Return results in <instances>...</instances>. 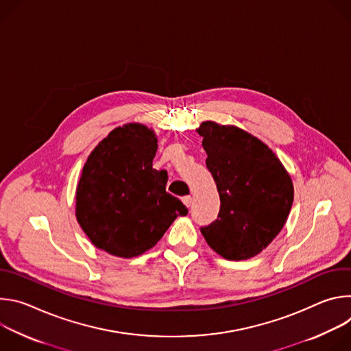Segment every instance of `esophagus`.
<instances>
[{"label":"esophagus","mask_w":351,"mask_h":351,"mask_svg":"<svg viewBox=\"0 0 351 351\" xmlns=\"http://www.w3.org/2000/svg\"><path fill=\"white\" fill-rule=\"evenodd\" d=\"M182 202H183V204L189 208V207L191 206V203H193V199H191L190 195H184V197H182Z\"/></svg>","instance_id":"1"}]
</instances>
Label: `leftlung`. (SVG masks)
I'll return each mask as SVG.
<instances>
[{
  "label": "left lung",
  "mask_w": 351,
  "mask_h": 351,
  "mask_svg": "<svg viewBox=\"0 0 351 351\" xmlns=\"http://www.w3.org/2000/svg\"><path fill=\"white\" fill-rule=\"evenodd\" d=\"M197 133L221 198L218 218L202 233L226 260L256 257L286 223L294 197L291 178L265 143L237 126L207 121Z\"/></svg>",
  "instance_id": "left-lung-1"
}]
</instances>
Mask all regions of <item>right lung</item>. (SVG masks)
<instances>
[{
  "instance_id": "1",
  "label": "right lung",
  "mask_w": 351,
  "mask_h": 351,
  "mask_svg": "<svg viewBox=\"0 0 351 351\" xmlns=\"http://www.w3.org/2000/svg\"><path fill=\"white\" fill-rule=\"evenodd\" d=\"M158 140L141 123L110 132L90 153L76 189V219L108 254L132 258L154 247L172 222L187 215L167 193L168 173L153 168Z\"/></svg>"
}]
</instances>
